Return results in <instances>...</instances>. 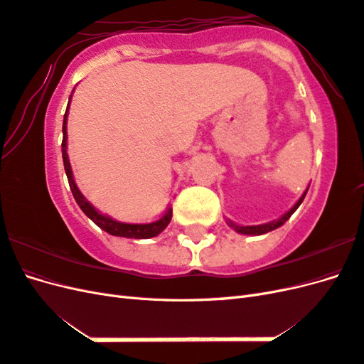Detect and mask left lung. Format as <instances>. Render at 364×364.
I'll list each match as a JSON object with an SVG mask.
<instances>
[{
  "label": "left lung",
  "instance_id": "1",
  "mask_svg": "<svg viewBox=\"0 0 364 364\" xmlns=\"http://www.w3.org/2000/svg\"><path fill=\"white\" fill-rule=\"evenodd\" d=\"M306 191H308V188H306ZM306 191L304 193V196L301 197L299 200H297V203L290 209V211L285 214V215H282L279 220H277V222H273V223H267V225H259V226H235L234 223H229V226H232V228H235V230L237 232H240V234H246V235H261V234H266V232H270V230H273V229H277V228H279V226H282L285 222H287V220L291 217V214L296 211L297 208H299V205L304 202V197H305V194H306Z\"/></svg>",
  "mask_w": 364,
  "mask_h": 364
}]
</instances>
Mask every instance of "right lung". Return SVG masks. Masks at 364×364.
<instances>
[{"mask_svg":"<svg viewBox=\"0 0 364 364\" xmlns=\"http://www.w3.org/2000/svg\"><path fill=\"white\" fill-rule=\"evenodd\" d=\"M70 102H71V95H70ZM70 102H68L67 112H65V115H63L62 158H63L65 173H67L70 188L73 191V196H74L77 205L80 206L82 211L87 217H90L98 228H102L103 230H106L107 234L117 235V237H126V238H151V237H156L170 223L171 215H173V209L171 208H168L167 213H165L159 220H155V222H150V223H121V222H117V220H114L111 217H107V215H103V214L98 213L97 209L85 199V197L82 196V193L77 190V185L74 183V178H73V170H71V165H70L68 153H67V119H68Z\"/></svg>","mask_w":364,"mask_h":364,"instance_id":"obj_1","label":"right lung"}]
</instances>
